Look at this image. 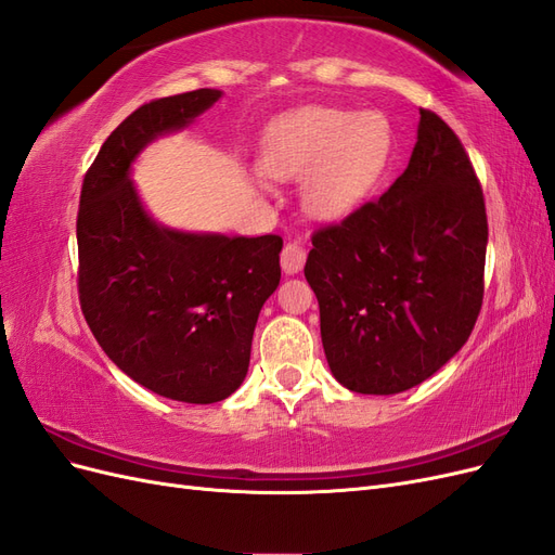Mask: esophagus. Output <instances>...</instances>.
Listing matches in <instances>:
<instances>
[{"label":"esophagus","mask_w":555,"mask_h":555,"mask_svg":"<svg viewBox=\"0 0 555 555\" xmlns=\"http://www.w3.org/2000/svg\"><path fill=\"white\" fill-rule=\"evenodd\" d=\"M280 263H282L284 273H298L306 263V245L300 241L284 243L282 255H280Z\"/></svg>","instance_id":"1"}]
</instances>
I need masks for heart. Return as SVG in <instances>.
I'll return each instance as SVG.
<instances>
[{
	"mask_svg": "<svg viewBox=\"0 0 555 555\" xmlns=\"http://www.w3.org/2000/svg\"><path fill=\"white\" fill-rule=\"evenodd\" d=\"M391 157V127L375 111L312 106L266 131L259 166L278 180L304 178V204L319 220H343L373 194Z\"/></svg>",
	"mask_w": 555,
	"mask_h": 555,
	"instance_id": "heart-1",
	"label": "heart"
}]
</instances>
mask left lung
Instances as JSON below:
<instances>
[{
	"mask_svg": "<svg viewBox=\"0 0 555 555\" xmlns=\"http://www.w3.org/2000/svg\"><path fill=\"white\" fill-rule=\"evenodd\" d=\"M408 169L377 201L312 233L306 280L333 377L389 396L465 345L481 310L489 222L461 139L428 108Z\"/></svg>",
	"mask_w": 555,
	"mask_h": 555,
	"instance_id": "8db88e82",
	"label": "left lung"
}]
</instances>
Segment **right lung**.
Here are the masks:
<instances>
[{"instance_id":"right-lung-1","label":"right lung","mask_w":555,"mask_h":555,"mask_svg":"<svg viewBox=\"0 0 555 555\" xmlns=\"http://www.w3.org/2000/svg\"><path fill=\"white\" fill-rule=\"evenodd\" d=\"M220 96L201 88L133 111L82 178L76 220L78 300L96 343L133 382L194 405L243 384L259 310L280 284L282 238L164 229L141 208L129 166Z\"/></svg>"}]
</instances>
